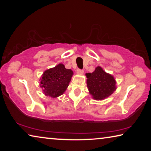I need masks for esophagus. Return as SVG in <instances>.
<instances>
[{
  "instance_id": "esophagus-1",
  "label": "esophagus",
  "mask_w": 151,
  "mask_h": 151,
  "mask_svg": "<svg viewBox=\"0 0 151 151\" xmlns=\"http://www.w3.org/2000/svg\"><path fill=\"white\" fill-rule=\"evenodd\" d=\"M76 72H77L78 74H80V75H81V74H83L84 71L82 69H77Z\"/></svg>"
}]
</instances>
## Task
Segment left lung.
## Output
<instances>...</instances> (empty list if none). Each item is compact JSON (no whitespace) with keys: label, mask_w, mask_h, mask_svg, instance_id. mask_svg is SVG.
<instances>
[{"label":"left lung","mask_w":151,"mask_h":151,"mask_svg":"<svg viewBox=\"0 0 151 151\" xmlns=\"http://www.w3.org/2000/svg\"><path fill=\"white\" fill-rule=\"evenodd\" d=\"M86 76L88 91L95 100H102L108 98L116 89L115 78L102 67H97L93 73H86Z\"/></svg>","instance_id":"8db88e82"}]
</instances>
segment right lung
<instances>
[{"label":"right lung","instance_id":"1","mask_svg":"<svg viewBox=\"0 0 151 151\" xmlns=\"http://www.w3.org/2000/svg\"><path fill=\"white\" fill-rule=\"evenodd\" d=\"M73 72L63 64L45 71L40 78V87L45 96L57 98L64 93L69 86Z\"/></svg>","mask_w":151,"mask_h":151}]
</instances>
